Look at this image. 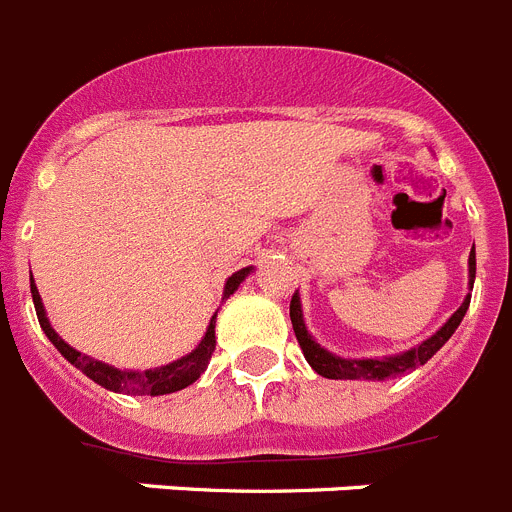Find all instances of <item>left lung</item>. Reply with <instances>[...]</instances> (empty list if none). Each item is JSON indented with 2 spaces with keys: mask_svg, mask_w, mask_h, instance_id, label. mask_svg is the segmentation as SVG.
<instances>
[{
  "mask_svg": "<svg viewBox=\"0 0 512 512\" xmlns=\"http://www.w3.org/2000/svg\"><path fill=\"white\" fill-rule=\"evenodd\" d=\"M474 273H477V257H474V247H471L469 255V288H474ZM471 293L464 299V304L453 311L451 319L443 324L441 330L430 335L428 340H422L417 348L404 350L399 355H389V358H363V361H355V358H340V355L324 350L314 337L309 335L304 324V314H301V299L299 293H293L291 299V324L293 332H296V340H299L301 350H304V358L309 361V366L324 376V379H368V381H384V379H397L402 373L415 371L417 366H425V363L433 358L438 350L448 342V337L456 332V327L464 319L466 309H469Z\"/></svg>",
  "mask_w": 512,
  "mask_h": 512,
  "instance_id": "obj_1",
  "label": "left lung"
}]
</instances>
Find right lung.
I'll use <instances>...</instances> for the list:
<instances>
[{"instance_id":"right-lung-1","label":"right lung","mask_w":512,"mask_h":512,"mask_svg":"<svg viewBox=\"0 0 512 512\" xmlns=\"http://www.w3.org/2000/svg\"><path fill=\"white\" fill-rule=\"evenodd\" d=\"M250 270L252 268H242L231 275L224 286V299H229L231 293L237 291L239 283L250 275ZM30 293H33L38 322H41L48 340L56 345V350L64 355L71 366H77L84 376H90L95 384H100L102 389L118 391V394H131V397H159V394H172V391L185 389V386H190L193 381L201 379V373L206 371L213 350H216V314H213L206 335H203V340L198 342V348H195L193 353L182 355L180 361H172L167 363V366L146 368V371H121V368L95 361V358H90V355H82L79 350L66 345V342L56 335V330H53L51 322H48L46 317V309H43L41 293H38V288H35L33 283V275H30Z\"/></svg>"}]
</instances>
